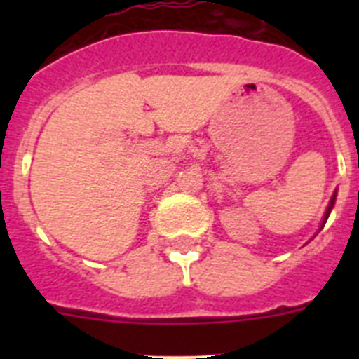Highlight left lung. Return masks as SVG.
I'll list each match as a JSON object with an SVG mask.
<instances>
[{"instance_id":"1","label":"left lung","mask_w":359,"mask_h":359,"mask_svg":"<svg viewBox=\"0 0 359 359\" xmlns=\"http://www.w3.org/2000/svg\"><path fill=\"white\" fill-rule=\"evenodd\" d=\"M334 201H336V192H334V194H332L331 201H329V207H327V210H325V215H323V219H322V226H320V230H322V228H323V224L327 223V217H329V214H331L332 207H334Z\"/></svg>"}]
</instances>
